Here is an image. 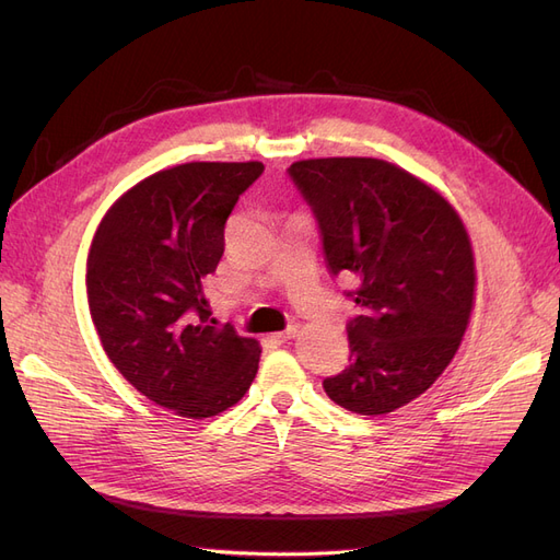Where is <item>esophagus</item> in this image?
<instances>
[{
	"label": "esophagus",
	"mask_w": 560,
	"mask_h": 560,
	"mask_svg": "<svg viewBox=\"0 0 560 560\" xmlns=\"http://www.w3.org/2000/svg\"><path fill=\"white\" fill-rule=\"evenodd\" d=\"M296 334H299V327H296V325H292V327H287L284 331L270 334V341H273V343H284V341H290V338H294Z\"/></svg>",
	"instance_id": "esophagus-1"
}]
</instances>
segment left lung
<instances>
[{"mask_svg": "<svg viewBox=\"0 0 560 560\" xmlns=\"http://www.w3.org/2000/svg\"><path fill=\"white\" fill-rule=\"evenodd\" d=\"M308 202L334 276L358 280L350 358L322 387L343 409L383 416L442 376L474 306V254L460 217L425 182L378 159L287 167Z\"/></svg>", "mask_w": 560, "mask_h": 560, "instance_id": "8db88e82", "label": "left lung"}]
</instances>
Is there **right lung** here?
<instances>
[{"mask_svg": "<svg viewBox=\"0 0 560 560\" xmlns=\"http://www.w3.org/2000/svg\"><path fill=\"white\" fill-rule=\"evenodd\" d=\"M264 165L184 163L118 198L89 254V306L124 378L184 418H210L257 376L261 348L212 327L202 280L224 254V226Z\"/></svg>", "mask_w": 560, "mask_h": 560, "instance_id": "right-lung-1", "label": "right lung"}]
</instances>
